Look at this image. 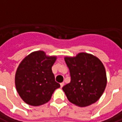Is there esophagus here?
Listing matches in <instances>:
<instances>
[{
  "label": "esophagus",
  "instance_id": "esophagus-1",
  "mask_svg": "<svg viewBox=\"0 0 122 122\" xmlns=\"http://www.w3.org/2000/svg\"><path fill=\"white\" fill-rule=\"evenodd\" d=\"M64 84H65V83H64V82H61V84H60V85H61V87H63L64 86Z\"/></svg>",
  "mask_w": 122,
  "mask_h": 122
}]
</instances>
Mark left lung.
Instances as JSON below:
<instances>
[{"mask_svg": "<svg viewBox=\"0 0 122 122\" xmlns=\"http://www.w3.org/2000/svg\"><path fill=\"white\" fill-rule=\"evenodd\" d=\"M70 70V82L63 87L68 100L84 107L98 101L107 86L104 66L96 56L81 52L74 57H65Z\"/></svg>", "mask_w": 122, "mask_h": 122, "instance_id": "8db88e82", "label": "left lung"}]
</instances>
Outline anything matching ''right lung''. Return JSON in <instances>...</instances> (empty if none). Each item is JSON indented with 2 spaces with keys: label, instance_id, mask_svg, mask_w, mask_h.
<instances>
[{
  "label": "right lung",
  "instance_id": "1",
  "mask_svg": "<svg viewBox=\"0 0 122 122\" xmlns=\"http://www.w3.org/2000/svg\"><path fill=\"white\" fill-rule=\"evenodd\" d=\"M56 56L46 55L44 51L33 52L20 63L15 76L17 92L26 104L40 106L48 102L60 85L55 81L52 66Z\"/></svg>",
  "mask_w": 122,
  "mask_h": 122
}]
</instances>
